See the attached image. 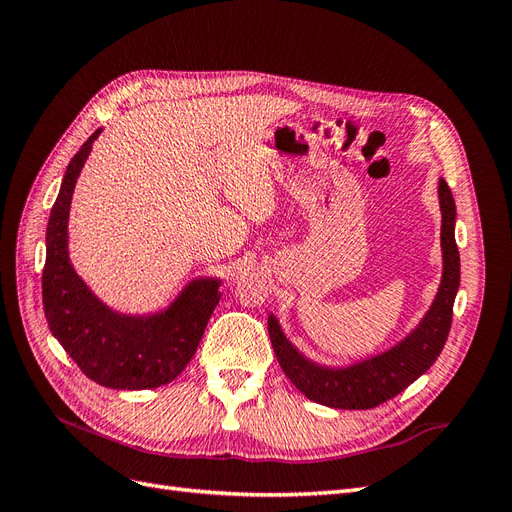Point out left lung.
<instances>
[{"instance_id": "8db88e82", "label": "left lung", "mask_w": 512, "mask_h": 512, "mask_svg": "<svg viewBox=\"0 0 512 512\" xmlns=\"http://www.w3.org/2000/svg\"><path fill=\"white\" fill-rule=\"evenodd\" d=\"M442 211V280L427 314L416 327L380 354L346 367H329L307 359L284 335L280 320L269 314V337L290 382L320 406L335 410H369L393 399L436 363L448 331L459 290V250L455 243V200L446 181L438 183Z\"/></svg>"}]
</instances>
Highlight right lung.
Masks as SVG:
<instances>
[{
    "label": "right lung",
    "mask_w": 512,
    "mask_h": 512,
    "mask_svg": "<svg viewBox=\"0 0 512 512\" xmlns=\"http://www.w3.org/2000/svg\"><path fill=\"white\" fill-rule=\"evenodd\" d=\"M102 128L91 134L70 160L46 226L42 303L57 342L94 382L117 391H143L175 380L192 361L215 305L218 277H198L166 309L153 314H121L102 303L68 254V220L76 179Z\"/></svg>",
    "instance_id": "right-lung-1"
}]
</instances>
